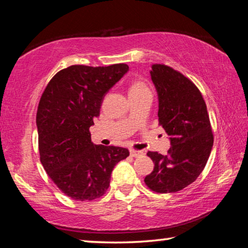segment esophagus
I'll use <instances>...</instances> for the list:
<instances>
[{"label":"esophagus","mask_w":248,"mask_h":248,"mask_svg":"<svg viewBox=\"0 0 248 248\" xmlns=\"http://www.w3.org/2000/svg\"><path fill=\"white\" fill-rule=\"evenodd\" d=\"M130 155L133 157H138V156H141V155H143V152H142V151L130 149Z\"/></svg>","instance_id":"34e87169"}]
</instances>
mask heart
Instances as JSON below:
<instances>
[{
    "instance_id": "b5f03b06",
    "label": "heart",
    "mask_w": 248,
    "mask_h": 248,
    "mask_svg": "<svg viewBox=\"0 0 248 248\" xmlns=\"http://www.w3.org/2000/svg\"><path fill=\"white\" fill-rule=\"evenodd\" d=\"M150 91L149 87L146 86V84L142 81H136L131 84L129 89V94L132 93H142V92H148Z\"/></svg>"
}]
</instances>
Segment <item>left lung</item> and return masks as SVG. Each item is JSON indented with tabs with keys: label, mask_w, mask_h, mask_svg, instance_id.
Segmentation results:
<instances>
[{
	"label": "left lung",
	"mask_w": 248,
	"mask_h": 248,
	"mask_svg": "<svg viewBox=\"0 0 248 248\" xmlns=\"http://www.w3.org/2000/svg\"><path fill=\"white\" fill-rule=\"evenodd\" d=\"M151 78L158 95V124L170 137L167 155L149 151L154 170L144 178L151 190L176 192L203 170L213 145L207 105L194 83L177 70L153 64Z\"/></svg>",
	"instance_id": "8db88e82"
}]
</instances>
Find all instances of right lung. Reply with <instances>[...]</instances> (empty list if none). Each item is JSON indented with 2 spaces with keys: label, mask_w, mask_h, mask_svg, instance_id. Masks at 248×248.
I'll return each mask as SVG.
<instances>
[{
  "label": "right lung",
  "mask_w": 248,
  "mask_h": 248,
  "mask_svg": "<svg viewBox=\"0 0 248 248\" xmlns=\"http://www.w3.org/2000/svg\"><path fill=\"white\" fill-rule=\"evenodd\" d=\"M128 70L124 63L71 65L59 71L41 95L36 116L40 162L59 189L74 200L104 196L114 167L129 156L124 148L95 145L90 132L105 94Z\"/></svg>",
  "instance_id": "obj_1"
}]
</instances>
